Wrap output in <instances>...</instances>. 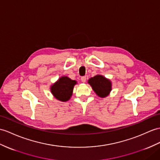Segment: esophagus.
Here are the masks:
<instances>
[{"instance_id": "obj_1", "label": "esophagus", "mask_w": 160, "mask_h": 160, "mask_svg": "<svg viewBox=\"0 0 160 160\" xmlns=\"http://www.w3.org/2000/svg\"><path fill=\"white\" fill-rule=\"evenodd\" d=\"M81 81H82V82L85 83V81H86V77H85V76L81 77Z\"/></svg>"}]
</instances>
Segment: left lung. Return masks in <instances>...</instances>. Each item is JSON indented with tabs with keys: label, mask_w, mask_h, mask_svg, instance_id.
I'll return each mask as SVG.
<instances>
[{
	"label": "left lung",
	"mask_w": 160,
	"mask_h": 160,
	"mask_svg": "<svg viewBox=\"0 0 160 160\" xmlns=\"http://www.w3.org/2000/svg\"><path fill=\"white\" fill-rule=\"evenodd\" d=\"M93 91L100 97H106L111 90V81L102 75H96L88 80Z\"/></svg>",
	"instance_id": "left-lung-1"
}]
</instances>
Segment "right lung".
<instances>
[{"instance_id": "1", "label": "right lung", "mask_w": 160, "mask_h": 160, "mask_svg": "<svg viewBox=\"0 0 160 160\" xmlns=\"http://www.w3.org/2000/svg\"><path fill=\"white\" fill-rule=\"evenodd\" d=\"M76 83V81L71 80L68 77H62L51 87V91L56 99L66 102L72 96L74 85Z\"/></svg>"}]
</instances>
